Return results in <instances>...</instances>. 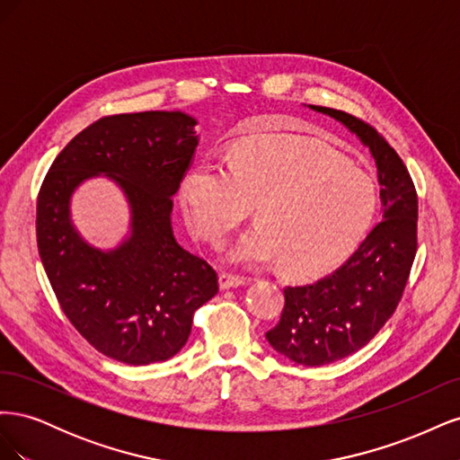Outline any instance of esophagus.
I'll use <instances>...</instances> for the list:
<instances>
[{"label": "esophagus", "instance_id": "esophagus-1", "mask_svg": "<svg viewBox=\"0 0 460 460\" xmlns=\"http://www.w3.org/2000/svg\"><path fill=\"white\" fill-rule=\"evenodd\" d=\"M249 280L243 276H234L228 272H220L218 274V288L220 289H230V288H240L245 286Z\"/></svg>", "mask_w": 460, "mask_h": 460}]
</instances>
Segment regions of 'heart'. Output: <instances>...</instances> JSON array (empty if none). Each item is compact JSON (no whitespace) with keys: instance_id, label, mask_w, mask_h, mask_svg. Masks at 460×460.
Segmentation results:
<instances>
[{"instance_id":"1","label":"heart","mask_w":460,"mask_h":460,"mask_svg":"<svg viewBox=\"0 0 460 460\" xmlns=\"http://www.w3.org/2000/svg\"><path fill=\"white\" fill-rule=\"evenodd\" d=\"M180 205L201 238L220 245L252 213L259 222L230 247V262L278 261L289 276L330 269L376 213V186L338 153L291 136L249 137L228 164L199 161L180 184Z\"/></svg>"}]
</instances>
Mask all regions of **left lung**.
Here are the masks:
<instances>
[{"mask_svg":"<svg viewBox=\"0 0 460 460\" xmlns=\"http://www.w3.org/2000/svg\"><path fill=\"white\" fill-rule=\"evenodd\" d=\"M338 120L368 147L378 169V222L341 267L313 286L286 288V305L267 340L303 367H324L365 347L394 314L416 255L419 199L407 166L368 124L330 107L309 105Z\"/></svg>","mask_w":460,"mask_h":460,"instance_id":"8db88e82","label":"left lung"}]
</instances>
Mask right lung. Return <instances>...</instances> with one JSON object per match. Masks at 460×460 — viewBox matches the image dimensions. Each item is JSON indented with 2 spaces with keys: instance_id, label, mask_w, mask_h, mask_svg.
I'll use <instances>...</instances> for the list:
<instances>
[{
  "instance_id": "obj_1",
  "label": "right lung",
  "mask_w": 460,
  "mask_h": 460,
  "mask_svg": "<svg viewBox=\"0 0 460 460\" xmlns=\"http://www.w3.org/2000/svg\"><path fill=\"white\" fill-rule=\"evenodd\" d=\"M184 111L100 119L75 136L41 184L38 252L71 324L97 351L151 365L186 345L193 313L218 291L208 262L180 245L172 198L199 144ZM109 177L129 205V232L102 250L81 238L70 203L92 177Z\"/></svg>"
}]
</instances>
